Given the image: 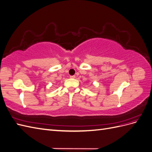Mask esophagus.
<instances>
[{"mask_svg":"<svg viewBox=\"0 0 152 152\" xmlns=\"http://www.w3.org/2000/svg\"><path fill=\"white\" fill-rule=\"evenodd\" d=\"M70 79H75V75H71V76H70Z\"/></svg>","mask_w":152,"mask_h":152,"instance_id":"34e87169","label":"esophagus"}]
</instances>
